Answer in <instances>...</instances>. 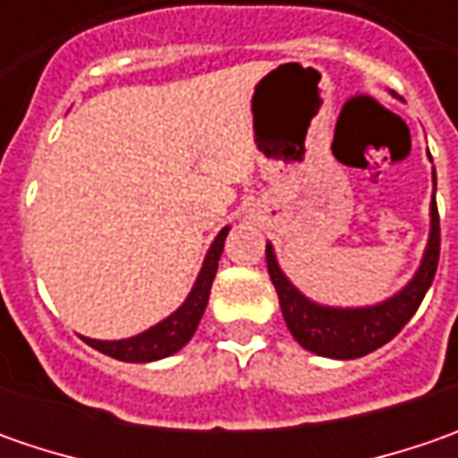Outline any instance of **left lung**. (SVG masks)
Listing matches in <instances>:
<instances>
[{"label": "left lung", "mask_w": 458, "mask_h": 458, "mask_svg": "<svg viewBox=\"0 0 458 458\" xmlns=\"http://www.w3.org/2000/svg\"><path fill=\"white\" fill-rule=\"evenodd\" d=\"M433 185H436V170H433ZM438 252H441V226H438V208L433 201L431 237H428V247H426L418 273L390 301L369 308H326L310 303L306 295H301L293 288L291 280L277 267L270 244L265 250V257H267V273L280 298L283 318L291 328L293 339L303 349L321 357L357 360L385 346L390 339H395L403 331V326L413 318V313L426 298L436 277Z\"/></svg>", "instance_id": "left-lung-1"}]
</instances>
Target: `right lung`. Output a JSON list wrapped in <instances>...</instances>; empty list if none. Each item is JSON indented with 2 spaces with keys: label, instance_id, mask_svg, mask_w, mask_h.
<instances>
[{
  "label": "right lung",
  "instance_id": "1",
  "mask_svg": "<svg viewBox=\"0 0 458 458\" xmlns=\"http://www.w3.org/2000/svg\"><path fill=\"white\" fill-rule=\"evenodd\" d=\"M229 234V226H224L219 237L214 239L208 255L203 259L199 280L193 285L191 295L185 298V303L173 316H167L165 321L148 328L145 334L132 336V339H122V342H97V339H83L89 346L98 349L101 354H109L119 361H155L175 354L178 349H183L185 344L191 342V336L196 334L199 321H201L206 303H208V293H211V283L216 277V267H219L221 250H224V239Z\"/></svg>",
  "mask_w": 458,
  "mask_h": 458
}]
</instances>
